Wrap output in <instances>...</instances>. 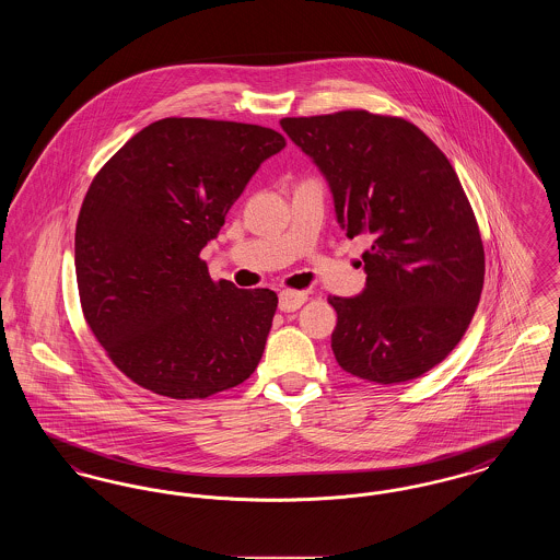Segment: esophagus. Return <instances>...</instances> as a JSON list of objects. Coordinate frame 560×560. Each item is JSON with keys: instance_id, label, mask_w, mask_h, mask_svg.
Returning <instances> with one entry per match:
<instances>
[{"instance_id": "esophagus-1", "label": "esophagus", "mask_w": 560, "mask_h": 560, "mask_svg": "<svg viewBox=\"0 0 560 560\" xmlns=\"http://www.w3.org/2000/svg\"><path fill=\"white\" fill-rule=\"evenodd\" d=\"M306 293L304 292H292V290H283V292L279 293V308L283 311V313H293V311H298L304 302H306Z\"/></svg>"}]
</instances>
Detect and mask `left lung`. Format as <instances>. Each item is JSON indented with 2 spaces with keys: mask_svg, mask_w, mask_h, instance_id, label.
Returning <instances> with one entry per match:
<instances>
[{
  "mask_svg": "<svg viewBox=\"0 0 560 560\" xmlns=\"http://www.w3.org/2000/svg\"><path fill=\"white\" fill-rule=\"evenodd\" d=\"M281 128L325 176L347 237L373 240L365 290L329 298L338 365L377 384L432 370L466 334L485 279L479 226L452 163L413 124L368 110L285 117Z\"/></svg>",
  "mask_w": 560,
  "mask_h": 560,
  "instance_id": "1",
  "label": "left lung"
}]
</instances>
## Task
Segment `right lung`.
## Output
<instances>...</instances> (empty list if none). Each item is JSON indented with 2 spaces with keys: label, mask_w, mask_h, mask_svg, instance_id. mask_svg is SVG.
Returning <instances> with one entry per match:
<instances>
[{
  "label": "right lung",
  "mask_w": 560,
  "mask_h": 560,
  "mask_svg": "<svg viewBox=\"0 0 560 560\" xmlns=\"http://www.w3.org/2000/svg\"><path fill=\"white\" fill-rule=\"evenodd\" d=\"M285 138L197 117L160 119L96 174L75 229L81 308L110 361L170 399H206L258 368L277 293L213 283L199 258Z\"/></svg>",
  "instance_id": "1"
}]
</instances>
